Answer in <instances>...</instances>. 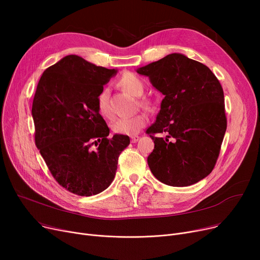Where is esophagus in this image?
I'll list each match as a JSON object with an SVG mask.
<instances>
[{
  "instance_id": "esophagus-1",
  "label": "esophagus",
  "mask_w": 260,
  "mask_h": 260,
  "mask_svg": "<svg viewBox=\"0 0 260 260\" xmlns=\"http://www.w3.org/2000/svg\"><path fill=\"white\" fill-rule=\"evenodd\" d=\"M138 140H139V136H132V137H131V141L133 143H136Z\"/></svg>"
}]
</instances>
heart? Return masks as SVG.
<instances>
[{"mask_svg": "<svg viewBox=\"0 0 260 260\" xmlns=\"http://www.w3.org/2000/svg\"><path fill=\"white\" fill-rule=\"evenodd\" d=\"M119 83L128 93H131L132 95H135V97H140L145 89L144 82L137 75L132 74V73L123 75L119 81ZM140 104L145 108L152 107V102L145 98L140 100ZM97 106H98L99 113L103 117L112 116L111 107H109V104H108V91L106 88H104L99 93L98 99H97ZM146 121H147V118L144 114H138L131 117H122V118L116 119L113 122L112 128L116 134L135 135L146 124Z\"/></svg>", "mask_w": 260, "mask_h": 260, "instance_id": "1", "label": "heart"}]
</instances>
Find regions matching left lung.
<instances>
[{"label": "left lung", "mask_w": 260, "mask_h": 260, "mask_svg": "<svg viewBox=\"0 0 260 260\" xmlns=\"http://www.w3.org/2000/svg\"><path fill=\"white\" fill-rule=\"evenodd\" d=\"M165 95L156 122L146 129L154 140L147 157L156 178L171 186L192 185L211 174L226 131L220 82L204 64L171 53L137 70ZM162 133L166 138H155Z\"/></svg>", "instance_id": "8db88e82"}]
</instances>
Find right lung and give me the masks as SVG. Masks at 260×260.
Listing matches in <instances>:
<instances>
[{"instance_id":"obj_1","label":"right lung","mask_w":260,"mask_h":260,"mask_svg":"<svg viewBox=\"0 0 260 260\" xmlns=\"http://www.w3.org/2000/svg\"><path fill=\"white\" fill-rule=\"evenodd\" d=\"M116 74L70 54L45 70L37 86L36 145L56 181L79 196L97 195L111 185L119 155L129 144L128 136L108 137L97 106L103 85Z\"/></svg>"}]
</instances>
